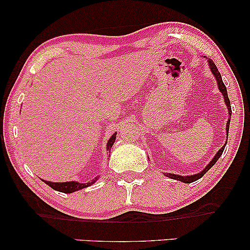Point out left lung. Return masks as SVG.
I'll list each match as a JSON object with an SVG mask.
<instances>
[{"instance_id": "8db88e82", "label": "left lung", "mask_w": 250, "mask_h": 250, "mask_svg": "<svg viewBox=\"0 0 250 250\" xmlns=\"http://www.w3.org/2000/svg\"><path fill=\"white\" fill-rule=\"evenodd\" d=\"M208 64H209V68H210L211 73H213V75L215 76V78H216L218 90H220V91H221V93L223 94V97H224V101H225V104H227V107H228V110H229V116H230V117H229V121H228V123H227V135H229V126H230V121H231L232 110H231L230 100H229V97H228L227 87H225V85H224V83H223V81H222L221 74H220V71H218V69H217L216 64L214 63V61H213V60H210V59H208ZM227 142H228V140H227V141H225L224 146H222V148H221L220 150H218L216 155L214 156V158L210 160V163L208 164V165H207L206 167H205V168H204L203 170H201L200 173L194 174V175H189V176H181V175H176V174H170V173H167V174H166V176H168V177H170V179H173V180L181 181V182H183V183H192V182H194V181H197V180L201 179V177H203V176L205 175V174H206V173L208 172V170H209V169L211 168V167H213V166L215 165V163H216L217 160H218V158H220V157L222 156V153H223V151H224L225 146H227Z\"/></svg>"}]
</instances>
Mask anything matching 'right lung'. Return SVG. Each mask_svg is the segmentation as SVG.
I'll return each instance as SVG.
<instances>
[{"mask_svg":"<svg viewBox=\"0 0 250 250\" xmlns=\"http://www.w3.org/2000/svg\"><path fill=\"white\" fill-rule=\"evenodd\" d=\"M116 134L117 133H115L114 135L111 136L110 139H109V141L107 143V150L110 153V150H111V146L114 145L115 141H116ZM98 179H93L91 181V182H87V183H80V182H75V181H71V182H49V181H44L42 180L44 183H46L47 186L52 188L53 190L56 191H60V192H63V193H71V192H75V191H78L81 189H84V188H87L92 186V184L97 182Z\"/></svg>","mask_w":250,"mask_h":250,"instance_id":"add662e5","label":"right lung"}]
</instances>
